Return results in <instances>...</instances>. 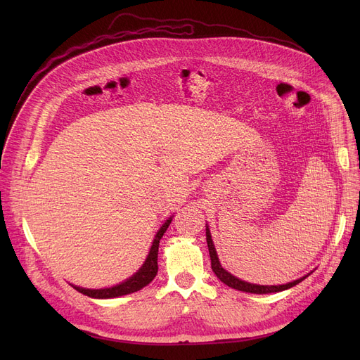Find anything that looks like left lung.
Returning a JSON list of instances; mask_svg holds the SVG:
<instances>
[{
	"label": "left lung",
	"instance_id": "1",
	"mask_svg": "<svg viewBox=\"0 0 360 360\" xmlns=\"http://www.w3.org/2000/svg\"><path fill=\"white\" fill-rule=\"evenodd\" d=\"M205 238H207V245H209V252H210V259H212V270L213 273L217 276V278L224 283L226 286H229L232 289L240 290V292H247V293H257V295H266V293H276V292H281V290H288L293 286H296L297 283H300L305 277H308L309 274L300 277L297 280H293L290 283H286V285H277V286H262V285H254V283H248V281H243L238 277H235L233 274H231L229 271H226L221 264L219 261L216 248H214V243L212 239V233L209 226L205 224Z\"/></svg>",
	"mask_w": 360,
	"mask_h": 360
}]
</instances>
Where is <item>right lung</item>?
Masks as SVG:
<instances>
[{
  "label": "right lung",
  "mask_w": 360,
  "mask_h": 360,
  "mask_svg": "<svg viewBox=\"0 0 360 360\" xmlns=\"http://www.w3.org/2000/svg\"><path fill=\"white\" fill-rule=\"evenodd\" d=\"M172 217L170 216L162 226L160 229L158 231L153 243H151V248L148 251V255L144 261L143 266L137 270V273L132 274L129 278L124 280L120 285H115L112 288H105V289H86V288H80V286H74L71 285L75 290L94 297V299H110V297H118V296H124V295H129L141 290L144 286H147L148 283L153 280L158 274V254H159V242L163 236V233L166 232V229L169 228L170 221H172Z\"/></svg>",
  "instance_id": "right-lung-1"
}]
</instances>
